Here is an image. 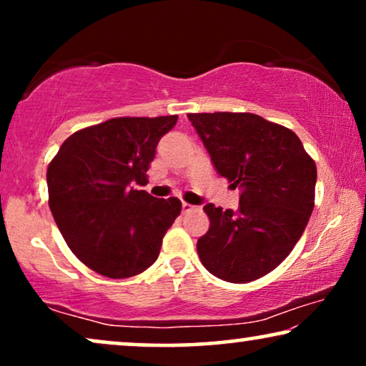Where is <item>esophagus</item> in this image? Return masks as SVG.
<instances>
[{"instance_id": "34e87169", "label": "esophagus", "mask_w": 366, "mask_h": 366, "mask_svg": "<svg viewBox=\"0 0 366 366\" xmlns=\"http://www.w3.org/2000/svg\"><path fill=\"white\" fill-rule=\"evenodd\" d=\"M182 208H183V212H184V213H188V212H192V209H194L197 207H193V204H189V203H187V202H183Z\"/></svg>"}]
</instances>
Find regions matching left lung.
Masks as SVG:
<instances>
[{"label": "left lung", "instance_id": "left-lung-1", "mask_svg": "<svg viewBox=\"0 0 366 366\" xmlns=\"http://www.w3.org/2000/svg\"><path fill=\"white\" fill-rule=\"evenodd\" d=\"M217 172L242 189L238 212L204 204L209 229L198 239L203 267L248 283L288 257L315 207L317 164L292 129L253 113H189Z\"/></svg>", "mask_w": 366, "mask_h": 366}]
</instances>
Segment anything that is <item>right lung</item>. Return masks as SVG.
Segmentation results:
<instances>
[{
	"label": "right lung",
	"mask_w": 366,
	"mask_h": 366,
	"mask_svg": "<svg viewBox=\"0 0 366 366\" xmlns=\"http://www.w3.org/2000/svg\"><path fill=\"white\" fill-rule=\"evenodd\" d=\"M178 122L112 118L73 133L46 172L49 208L69 249L108 278H129L157 262L164 233L182 212L178 198L137 189L157 144Z\"/></svg>",
	"instance_id": "right-lung-1"
}]
</instances>
